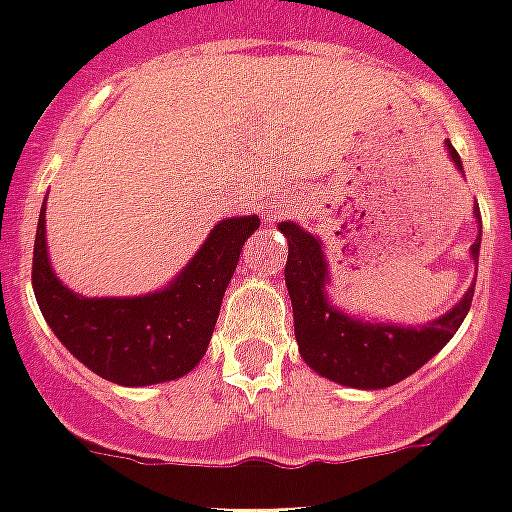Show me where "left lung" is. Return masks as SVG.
Instances as JSON below:
<instances>
[{"instance_id":"1","label":"left lung","mask_w":512,"mask_h":512,"mask_svg":"<svg viewBox=\"0 0 512 512\" xmlns=\"http://www.w3.org/2000/svg\"><path fill=\"white\" fill-rule=\"evenodd\" d=\"M444 146L454 170L462 172V159L454 151L452 140H444ZM473 217L481 223L478 207H473ZM279 231L289 241L284 279H287L292 313H295V337L300 356L313 372L337 385L380 390L406 380L452 340L454 332L468 316L476 281L449 311L417 327L348 313L329 297L332 279H329L324 241L305 231L295 220L279 223ZM478 249H481V228L470 247V260L476 265V273Z\"/></svg>"}]
</instances>
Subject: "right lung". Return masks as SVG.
<instances>
[{"mask_svg": "<svg viewBox=\"0 0 512 512\" xmlns=\"http://www.w3.org/2000/svg\"><path fill=\"white\" fill-rule=\"evenodd\" d=\"M44 212L47 199L36 225L31 284L44 321L68 353L127 388L191 372L207 353L241 247L260 228V217H223L167 287L135 297H84L52 271Z\"/></svg>", "mask_w": 512, "mask_h": 512, "instance_id": "right-lung-1", "label": "right lung"}]
</instances>
